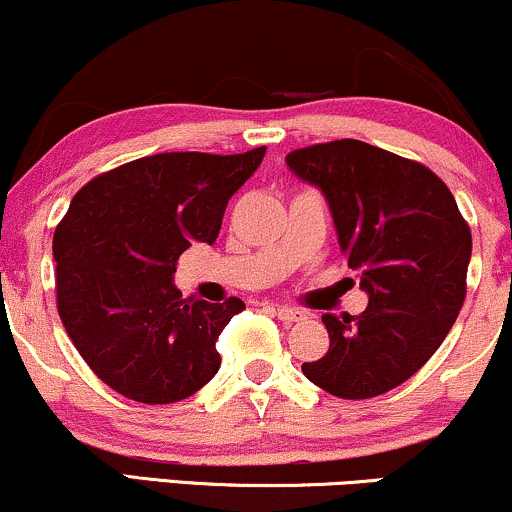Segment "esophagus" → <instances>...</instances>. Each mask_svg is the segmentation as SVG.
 <instances>
[{
	"mask_svg": "<svg viewBox=\"0 0 512 512\" xmlns=\"http://www.w3.org/2000/svg\"><path fill=\"white\" fill-rule=\"evenodd\" d=\"M275 315L282 320V323H287V325L299 323V320L306 318L304 311H299V308H287V306H277Z\"/></svg>",
	"mask_w": 512,
	"mask_h": 512,
	"instance_id": "34e87169",
	"label": "esophagus"
}]
</instances>
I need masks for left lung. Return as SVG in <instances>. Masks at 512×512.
<instances>
[{"instance_id":"1","label":"left lung","mask_w":512,"mask_h":512,"mask_svg":"<svg viewBox=\"0 0 512 512\" xmlns=\"http://www.w3.org/2000/svg\"><path fill=\"white\" fill-rule=\"evenodd\" d=\"M285 161L323 192L339 249L368 294L356 318L323 315L330 349L301 370L339 399L380 396L430 361L456 323L470 227L430 168L361 140L313 144Z\"/></svg>"}]
</instances>
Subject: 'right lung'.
<instances>
[{"label":"right lung","mask_w":512,"mask_h":512,"mask_svg":"<svg viewBox=\"0 0 512 512\" xmlns=\"http://www.w3.org/2000/svg\"><path fill=\"white\" fill-rule=\"evenodd\" d=\"M266 147L216 156H144L87 182L54 232L61 323L99 380L132 401L175 403L220 368L216 342L244 301L180 294L192 244L216 242L227 201Z\"/></svg>","instance_id":"right-lung-1"}]
</instances>
